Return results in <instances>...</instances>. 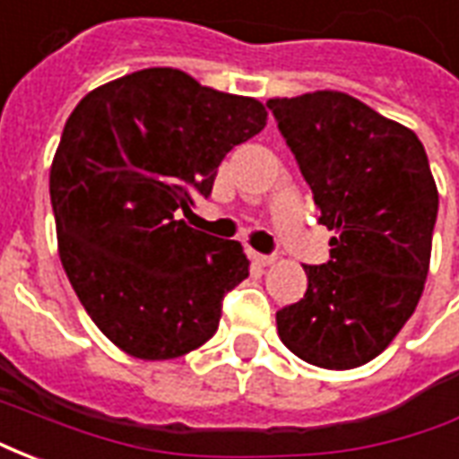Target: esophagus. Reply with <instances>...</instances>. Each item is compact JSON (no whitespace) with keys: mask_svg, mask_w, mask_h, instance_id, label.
<instances>
[{"mask_svg":"<svg viewBox=\"0 0 459 459\" xmlns=\"http://www.w3.org/2000/svg\"><path fill=\"white\" fill-rule=\"evenodd\" d=\"M248 255L255 265H260V268H268V265L275 263V255H263V253H258V250H248Z\"/></svg>","mask_w":459,"mask_h":459,"instance_id":"obj_1","label":"esophagus"}]
</instances>
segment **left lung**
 I'll list each match as a JSON object with an SVG mask.
<instances>
[{
    "mask_svg": "<svg viewBox=\"0 0 459 459\" xmlns=\"http://www.w3.org/2000/svg\"><path fill=\"white\" fill-rule=\"evenodd\" d=\"M268 108L334 230L325 265H305V298L275 315L290 351L356 368L415 312L430 268L437 186L413 130L339 91L270 98Z\"/></svg>",
    "mask_w": 459,
    "mask_h": 459,
    "instance_id": "8db88e82",
    "label": "left lung"
}]
</instances>
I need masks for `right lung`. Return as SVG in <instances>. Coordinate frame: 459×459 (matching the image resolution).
Instances as JSON below:
<instances>
[{"label":"right lung","instance_id":"right-lung-1","mask_svg":"<svg viewBox=\"0 0 459 459\" xmlns=\"http://www.w3.org/2000/svg\"><path fill=\"white\" fill-rule=\"evenodd\" d=\"M255 98L144 68L75 105L51 164L58 255L98 329L125 354L177 359L219 329L226 292L248 278L238 240L177 221L209 196L223 157L265 127Z\"/></svg>","mask_w":459,"mask_h":459}]
</instances>
